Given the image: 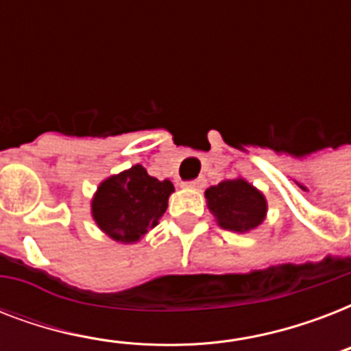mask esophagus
Masks as SVG:
<instances>
[{"label": "esophagus", "mask_w": 351, "mask_h": 351, "mask_svg": "<svg viewBox=\"0 0 351 351\" xmlns=\"http://www.w3.org/2000/svg\"><path fill=\"white\" fill-rule=\"evenodd\" d=\"M186 186L189 187V189H197V191H200V189H204V187H206V178H204V176H200V178H197V180L187 182Z\"/></svg>", "instance_id": "1"}]
</instances>
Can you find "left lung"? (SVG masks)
Returning <instances> with one entry per match:
<instances>
[{
  "instance_id": "1",
  "label": "left lung",
  "mask_w": 351,
  "mask_h": 351,
  "mask_svg": "<svg viewBox=\"0 0 351 351\" xmlns=\"http://www.w3.org/2000/svg\"><path fill=\"white\" fill-rule=\"evenodd\" d=\"M208 209L222 230L250 233L266 220L267 200L261 189L237 176L206 189Z\"/></svg>"
}]
</instances>
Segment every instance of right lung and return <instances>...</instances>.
<instances>
[{"label":"right lung","instance_id":"obj_1","mask_svg":"<svg viewBox=\"0 0 351 351\" xmlns=\"http://www.w3.org/2000/svg\"><path fill=\"white\" fill-rule=\"evenodd\" d=\"M173 191V182L158 180L136 164L100 182L90 198V217L114 242L136 244L164 217Z\"/></svg>","mask_w":351,"mask_h":351}]
</instances>
